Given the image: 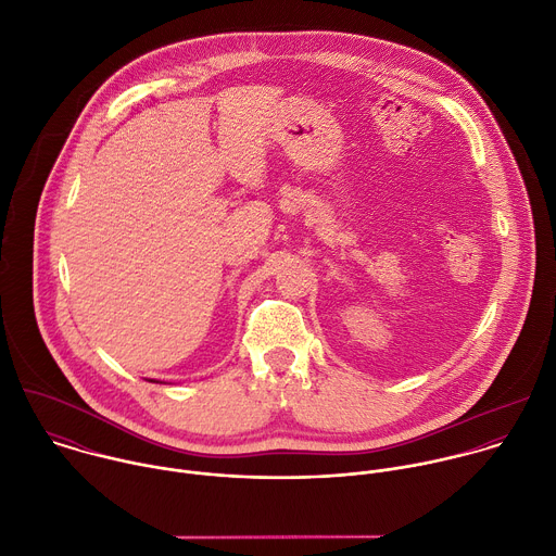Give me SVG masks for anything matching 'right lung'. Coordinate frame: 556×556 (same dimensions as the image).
Listing matches in <instances>:
<instances>
[{
	"mask_svg": "<svg viewBox=\"0 0 556 556\" xmlns=\"http://www.w3.org/2000/svg\"><path fill=\"white\" fill-rule=\"evenodd\" d=\"M151 382H153V380H151Z\"/></svg>",
	"mask_w": 556,
	"mask_h": 556,
	"instance_id": "obj_1",
	"label": "right lung"
}]
</instances>
